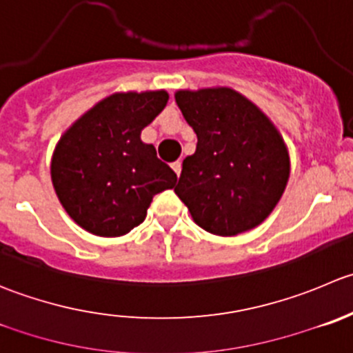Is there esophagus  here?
Returning a JSON list of instances; mask_svg holds the SVG:
<instances>
[{
    "label": "esophagus",
    "instance_id": "esophagus-1",
    "mask_svg": "<svg viewBox=\"0 0 353 353\" xmlns=\"http://www.w3.org/2000/svg\"><path fill=\"white\" fill-rule=\"evenodd\" d=\"M170 167H172V170L177 174V177H179L181 176V169H183V163H181L179 160H177V162H174Z\"/></svg>",
    "mask_w": 353,
    "mask_h": 353
}]
</instances>
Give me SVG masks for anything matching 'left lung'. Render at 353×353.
Instances as JSON below:
<instances>
[{
	"label": "left lung",
	"mask_w": 353,
	"mask_h": 353,
	"mask_svg": "<svg viewBox=\"0 0 353 353\" xmlns=\"http://www.w3.org/2000/svg\"><path fill=\"white\" fill-rule=\"evenodd\" d=\"M174 97L198 138L196 152L184 159L174 188L193 221L217 236H236L262 224L290 179L281 132L232 88L179 90Z\"/></svg>",
	"instance_id": "1"
}]
</instances>
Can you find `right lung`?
Segmentation results:
<instances>
[{
	"instance_id": "add662e5",
	"label": "right lung",
	"mask_w": 353,
	"mask_h": 353,
	"mask_svg": "<svg viewBox=\"0 0 353 353\" xmlns=\"http://www.w3.org/2000/svg\"><path fill=\"white\" fill-rule=\"evenodd\" d=\"M169 94L125 91L103 98L61 134L51 157V183L72 221L91 234L117 238L146 217L153 196L177 176L157 159L141 131Z\"/></svg>"
}]
</instances>
